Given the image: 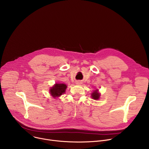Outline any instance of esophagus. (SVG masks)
Returning a JSON list of instances; mask_svg holds the SVG:
<instances>
[{"label":"esophagus","mask_w":149,"mask_h":149,"mask_svg":"<svg viewBox=\"0 0 149 149\" xmlns=\"http://www.w3.org/2000/svg\"><path fill=\"white\" fill-rule=\"evenodd\" d=\"M76 84H80V82H79V81H77V82H76Z\"/></svg>","instance_id":"obj_1"}]
</instances>
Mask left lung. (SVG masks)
<instances>
[{
    "label": "left lung",
    "mask_w": 149,
    "mask_h": 149,
    "mask_svg": "<svg viewBox=\"0 0 149 149\" xmlns=\"http://www.w3.org/2000/svg\"><path fill=\"white\" fill-rule=\"evenodd\" d=\"M98 90H95L94 92L93 93V94H91L92 98H94V100H98L100 97V94L97 93Z\"/></svg>",
    "instance_id": "obj_1"
}]
</instances>
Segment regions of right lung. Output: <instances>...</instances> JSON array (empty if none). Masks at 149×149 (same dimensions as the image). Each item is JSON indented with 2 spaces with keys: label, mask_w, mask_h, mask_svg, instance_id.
<instances>
[{
  "label": "right lung",
  "mask_w": 149,
  "mask_h": 149,
  "mask_svg": "<svg viewBox=\"0 0 149 149\" xmlns=\"http://www.w3.org/2000/svg\"><path fill=\"white\" fill-rule=\"evenodd\" d=\"M67 88V86L64 84H56L51 89V94L54 97H59L64 93Z\"/></svg>",
  "instance_id": "obj_1"
}]
</instances>
